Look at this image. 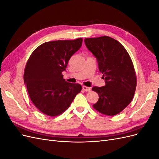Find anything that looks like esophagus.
Returning a JSON list of instances; mask_svg holds the SVG:
<instances>
[{"instance_id":"obj_1","label":"esophagus","mask_w":159,"mask_h":159,"mask_svg":"<svg viewBox=\"0 0 159 159\" xmlns=\"http://www.w3.org/2000/svg\"><path fill=\"white\" fill-rule=\"evenodd\" d=\"M82 89H83L84 91H91V88H88V87H87V86H85V85L83 86Z\"/></svg>"}]
</instances>
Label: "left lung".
<instances>
[{"instance_id":"1","label":"left lung","mask_w":159,"mask_h":159,"mask_svg":"<svg viewBox=\"0 0 159 159\" xmlns=\"http://www.w3.org/2000/svg\"><path fill=\"white\" fill-rule=\"evenodd\" d=\"M85 44L98 61L99 70L105 80L103 87H93L98 93L93 108L112 116L125 109L135 92L137 77L129 53L121 43L104 36L85 38Z\"/></svg>"}]
</instances>
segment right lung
I'll list each match as a JSON object with an SVG mask.
<instances>
[{
	"label": "right lung",
	"instance_id": "right-lung-1",
	"mask_svg": "<svg viewBox=\"0 0 159 159\" xmlns=\"http://www.w3.org/2000/svg\"><path fill=\"white\" fill-rule=\"evenodd\" d=\"M82 42L79 38L43 43L28 60L24 81L32 102L42 113L50 117L63 113L81 91V85L67 82L62 72Z\"/></svg>",
	"mask_w": 159,
	"mask_h": 159
}]
</instances>
